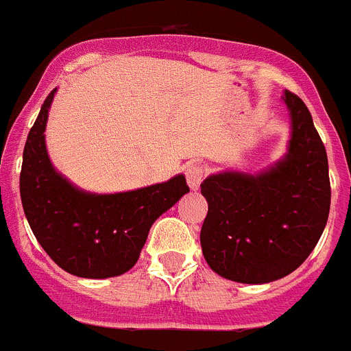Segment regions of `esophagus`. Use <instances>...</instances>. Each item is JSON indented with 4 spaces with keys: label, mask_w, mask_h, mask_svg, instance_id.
<instances>
[{
    "label": "esophagus",
    "mask_w": 351,
    "mask_h": 351,
    "mask_svg": "<svg viewBox=\"0 0 351 351\" xmlns=\"http://www.w3.org/2000/svg\"><path fill=\"white\" fill-rule=\"evenodd\" d=\"M206 175H208V167L203 166V164H199V162L191 164V166H187V169H185L187 184L191 189L199 187V184L206 178Z\"/></svg>",
    "instance_id": "1"
}]
</instances>
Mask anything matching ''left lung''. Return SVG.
Masks as SVG:
<instances>
[{
	"label": "left lung",
	"mask_w": 351,
	"mask_h": 351,
	"mask_svg": "<svg viewBox=\"0 0 351 351\" xmlns=\"http://www.w3.org/2000/svg\"><path fill=\"white\" fill-rule=\"evenodd\" d=\"M291 139L286 157L261 175L221 173L201 184L208 201L201 247L219 276L245 285L297 270L316 247L330 210L327 152L300 97L286 90Z\"/></svg>",
	"instance_id": "8db88e82"
}]
</instances>
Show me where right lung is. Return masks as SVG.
<instances>
[{
    "mask_svg": "<svg viewBox=\"0 0 351 351\" xmlns=\"http://www.w3.org/2000/svg\"><path fill=\"white\" fill-rule=\"evenodd\" d=\"M42 104L21 167V199L33 234L65 272L88 279L121 276L136 265L152 224L189 193L184 175L118 194H88L54 171L45 150V121L54 97Z\"/></svg>",
    "mask_w": 351,
    "mask_h": 351,
    "instance_id": "add662e5",
    "label": "right lung"
}]
</instances>
